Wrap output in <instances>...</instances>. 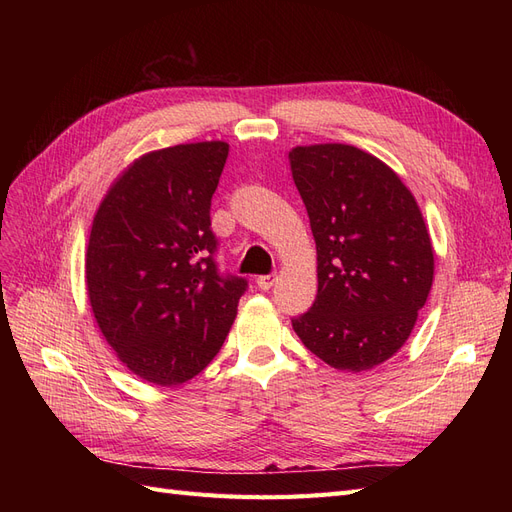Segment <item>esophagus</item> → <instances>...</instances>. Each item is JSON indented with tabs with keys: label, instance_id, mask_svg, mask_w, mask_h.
Returning <instances> with one entry per match:
<instances>
[{
	"label": "esophagus",
	"instance_id": "1",
	"mask_svg": "<svg viewBox=\"0 0 512 512\" xmlns=\"http://www.w3.org/2000/svg\"><path fill=\"white\" fill-rule=\"evenodd\" d=\"M275 280H277L275 273H271V275H260L258 280H256V284H258L260 290H269V288L275 284Z\"/></svg>",
	"mask_w": 512,
	"mask_h": 512
}]
</instances>
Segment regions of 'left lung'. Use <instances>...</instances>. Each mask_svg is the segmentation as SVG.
Returning a JSON list of instances; mask_svg holds the SVG:
<instances>
[{
	"mask_svg": "<svg viewBox=\"0 0 512 512\" xmlns=\"http://www.w3.org/2000/svg\"><path fill=\"white\" fill-rule=\"evenodd\" d=\"M288 158L318 260L316 301L292 329L339 371L374 369L406 344L429 297L423 213L395 170L359 147L305 145Z\"/></svg>",
	"mask_w": 512,
	"mask_h": 512,
	"instance_id": "left-lung-1",
	"label": "left lung"
}]
</instances>
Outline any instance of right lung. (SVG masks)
I'll list each match as a JSON object with an SVG mask.
<instances>
[{
  "label": "right lung",
  "instance_id": "right-lung-1",
  "mask_svg": "<svg viewBox=\"0 0 512 512\" xmlns=\"http://www.w3.org/2000/svg\"><path fill=\"white\" fill-rule=\"evenodd\" d=\"M228 143L149 151L113 181L94 215L85 284L98 327L132 374L192 380L220 352L247 288L213 254L211 196Z\"/></svg>",
  "mask_w": 512,
  "mask_h": 512
}]
</instances>
